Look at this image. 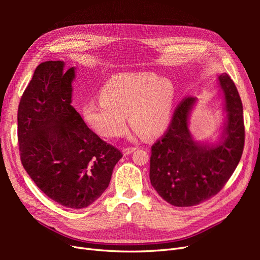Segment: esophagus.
<instances>
[{"instance_id": "esophagus-1", "label": "esophagus", "mask_w": 260, "mask_h": 260, "mask_svg": "<svg viewBox=\"0 0 260 260\" xmlns=\"http://www.w3.org/2000/svg\"><path fill=\"white\" fill-rule=\"evenodd\" d=\"M136 149H137L136 147H125V148H123V154L124 155H129V154L135 152Z\"/></svg>"}]
</instances>
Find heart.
<instances>
[{
    "label": "heart",
    "mask_w": 260,
    "mask_h": 260,
    "mask_svg": "<svg viewBox=\"0 0 260 260\" xmlns=\"http://www.w3.org/2000/svg\"><path fill=\"white\" fill-rule=\"evenodd\" d=\"M83 107L90 127L106 139L122 137L128 117L137 135L159 136L168 128L174 89L170 81L147 73H121L109 78L100 93Z\"/></svg>",
    "instance_id": "heart-1"
}]
</instances>
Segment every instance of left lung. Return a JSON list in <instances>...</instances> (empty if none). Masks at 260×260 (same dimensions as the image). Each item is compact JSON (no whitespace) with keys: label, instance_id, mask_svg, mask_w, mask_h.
<instances>
[{"label":"left lung","instance_id":"1","mask_svg":"<svg viewBox=\"0 0 260 260\" xmlns=\"http://www.w3.org/2000/svg\"><path fill=\"white\" fill-rule=\"evenodd\" d=\"M218 80L226 112L219 143L208 145L193 139L187 122L196 98L187 96L176 108L164 137L152 146L151 184L174 206H195L216 195L242 157L245 129L240 94L228 74L219 75Z\"/></svg>","mask_w":260,"mask_h":260}]
</instances>
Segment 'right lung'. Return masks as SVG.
Wrapping results in <instances>:
<instances>
[{"label":"right lung","instance_id":"add662e5","mask_svg":"<svg viewBox=\"0 0 260 260\" xmlns=\"http://www.w3.org/2000/svg\"><path fill=\"white\" fill-rule=\"evenodd\" d=\"M41 62L19 102L18 144L23 168L59 205L81 209L107 188L122 154L85 124L72 105L75 68Z\"/></svg>","mask_w":260,"mask_h":260}]
</instances>
